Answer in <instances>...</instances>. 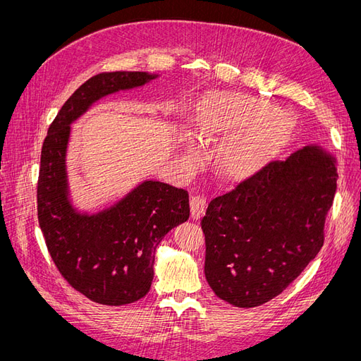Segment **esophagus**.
<instances>
[{"label": "esophagus", "instance_id": "obj_1", "mask_svg": "<svg viewBox=\"0 0 361 361\" xmlns=\"http://www.w3.org/2000/svg\"><path fill=\"white\" fill-rule=\"evenodd\" d=\"M190 206L192 218H200L206 209V197L200 192L192 194L190 197Z\"/></svg>", "mask_w": 361, "mask_h": 361}]
</instances>
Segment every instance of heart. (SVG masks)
<instances>
[{
	"mask_svg": "<svg viewBox=\"0 0 361 361\" xmlns=\"http://www.w3.org/2000/svg\"><path fill=\"white\" fill-rule=\"evenodd\" d=\"M203 134L235 133L216 154V166L227 176L238 178L256 170L286 129V117L277 108L253 96L227 93L214 97L203 108Z\"/></svg>",
	"mask_w": 361,
	"mask_h": 361,
	"instance_id": "obj_1",
	"label": "heart"
}]
</instances>
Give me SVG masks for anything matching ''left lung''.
I'll use <instances>...</instances> for the list:
<instances>
[{
	"instance_id": "8db88e82",
	"label": "left lung",
	"mask_w": 361,
	"mask_h": 361,
	"mask_svg": "<svg viewBox=\"0 0 361 361\" xmlns=\"http://www.w3.org/2000/svg\"><path fill=\"white\" fill-rule=\"evenodd\" d=\"M336 180L334 158L305 146L212 199L202 228L204 276L216 297L250 309L285 290L324 245Z\"/></svg>"
}]
</instances>
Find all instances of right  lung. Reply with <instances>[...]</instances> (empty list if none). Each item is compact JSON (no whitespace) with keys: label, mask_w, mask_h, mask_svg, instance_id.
<instances>
[{"label":"right lung","mask_w":361,"mask_h":361,"mask_svg":"<svg viewBox=\"0 0 361 361\" xmlns=\"http://www.w3.org/2000/svg\"><path fill=\"white\" fill-rule=\"evenodd\" d=\"M155 76L126 71L92 76L63 104L42 145L37 218L48 251L75 290L105 305L134 302L149 292L158 244L190 216L188 191L146 180L110 209L78 214L68 200L69 125L99 97Z\"/></svg>","instance_id":"1"}]
</instances>
